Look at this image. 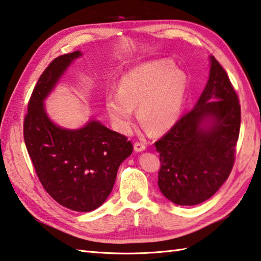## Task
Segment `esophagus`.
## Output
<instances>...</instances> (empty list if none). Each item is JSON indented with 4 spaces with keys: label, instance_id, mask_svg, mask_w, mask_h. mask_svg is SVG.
I'll list each match as a JSON object with an SVG mask.
<instances>
[{
    "label": "esophagus",
    "instance_id": "esophagus-1",
    "mask_svg": "<svg viewBox=\"0 0 261 261\" xmlns=\"http://www.w3.org/2000/svg\"><path fill=\"white\" fill-rule=\"evenodd\" d=\"M146 149V145L141 141H136L135 143V150L136 151H143Z\"/></svg>",
    "mask_w": 261,
    "mask_h": 261
}]
</instances>
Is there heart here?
Returning <instances> with one entry per match:
<instances>
[{
    "label": "heart",
    "instance_id": "1",
    "mask_svg": "<svg viewBox=\"0 0 261 261\" xmlns=\"http://www.w3.org/2000/svg\"><path fill=\"white\" fill-rule=\"evenodd\" d=\"M188 88L182 70L169 60L151 61L123 75L118 92L106 98V108L118 131L129 134L134 125L135 107L140 121L159 134L170 129L181 114Z\"/></svg>",
    "mask_w": 261,
    "mask_h": 261
}]
</instances>
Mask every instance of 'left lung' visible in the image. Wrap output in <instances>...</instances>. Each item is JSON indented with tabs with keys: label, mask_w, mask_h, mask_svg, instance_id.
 I'll return each mask as SVG.
<instances>
[{
	"label": "left lung",
	"mask_w": 261,
	"mask_h": 261,
	"mask_svg": "<svg viewBox=\"0 0 261 261\" xmlns=\"http://www.w3.org/2000/svg\"><path fill=\"white\" fill-rule=\"evenodd\" d=\"M211 121L205 128L202 123ZM241 126V105L226 70L211 57L210 77L192 111L155 143L159 187L178 205L210 198L229 177Z\"/></svg>",
	"instance_id": "1"
}]
</instances>
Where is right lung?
<instances>
[{"label":"right lung","mask_w":261,"mask_h":261,"mask_svg":"<svg viewBox=\"0 0 261 261\" xmlns=\"http://www.w3.org/2000/svg\"><path fill=\"white\" fill-rule=\"evenodd\" d=\"M80 51L57 57L37 81L23 118V139L45 192L67 209L88 212L100 206L115 184L120 164L134 147L125 136L97 121L66 130L46 116L43 100Z\"/></svg>","instance_id":"add662e5"}]
</instances>
